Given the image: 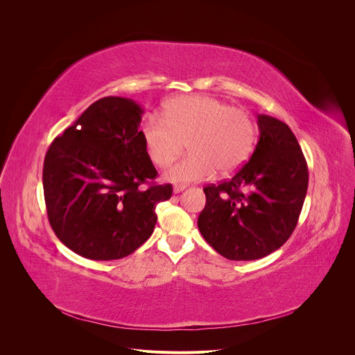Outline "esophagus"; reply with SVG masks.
I'll return each instance as SVG.
<instances>
[{"label":"esophagus","mask_w":355,"mask_h":355,"mask_svg":"<svg viewBox=\"0 0 355 355\" xmlns=\"http://www.w3.org/2000/svg\"><path fill=\"white\" fill-rule=\"evenodd\" d=\"M187 188V185L185 184H175L174 185V188H173V191H174V193H180L181 191H184Z\"/></svg>","instance_id":"esophagus-1"}]
</instances>
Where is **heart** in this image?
<instances>
[{
    "label": "heart",
    "mask_w": 355,
    "mask_h": 355,
    "mask_svg": "<svg viewBox=\"0 0 355 355\" xmlns=\"http://www.w3.org/2000/svg\"><path fill=\"white\" fill-rule=\"evenodd\" d=\"M148 159L157 167L170 166L188 141L191 153L171 166L164 178L185 184L204 181L216 173H232L252 153L257 128L248 112L212 96H178L163 116L151 115L143 126Z\"/></svg>",
    "instance_id": "heart-1"
}]
</instances>
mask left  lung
Wrapping results in <instances>:
<instances>
[{"label":"left lung","mask_w":355,"mask_h":355,"mask_svg":"<svg viewBox=\"0 0 355 355\" xmlns=\"http://www.w3.org/2000/svg\"><path fill=\"white\" fill-rule=\"evenodd\" d=\"M259 143L250 160L227 181L204 188L198 218L204 239L227 260L250 261L278 250L296 227L309 173L289 126L257 115Z\"/></svg>","instance_id":"left-lung-1"}]
</instances>
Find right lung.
Segmentation results:
<instances>
[{"label":"right lung","instance_id":"right-lung-1","mask_svg":"<svg viewBox=\"0 0 355 355\" xmlns=\"http://www.w3.org/2000/svg\"><path fill=\"white\" fill-rule=\"evenodd\" d=\"M141 115L133 99L101 98L47 150V218L81 257L108 261L132 254L153 233L157 204L171 198V184L141 188L157 175L139 130Z\"/></svg>","mask_w":355,"mask_h":355}]
</instances>
